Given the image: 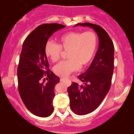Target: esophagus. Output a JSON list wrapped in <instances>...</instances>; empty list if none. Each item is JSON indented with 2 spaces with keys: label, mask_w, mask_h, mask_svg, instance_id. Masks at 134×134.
Wrapping results in <instances>:
<instances>
[{
  "label": "esophagus",
  "mask_w": 134,
  "mask_h": 134,
  "mask_svg": "<svg viewBox=\"0 0 134 134\" xmlns=\"http://www.w3.org/2000/svg\"><path fill=\"white\" fill-rule=\"evenodd\" d=\"M68 80L67 78H60V82H63V81H67Z\"/></svg>",
  "instance_id": "34e87169"
}]
</instances>
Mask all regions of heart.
Instances as JSON below:
<instances>
[{"label": "heart", "instance_id": "heart-1", "mask_svg": "<svg viewBox=\"0 0 134 134\" xmlns=\"http://www.w3.org/2000/svg\"><path fill=\"white\" fill-rule=\"evenodd\" d=\"M59 44L49 41L44 46V54L53 63L57 62L62 50L67 51V60H64L53 68L55 74L61 77L90 63L95 55L98 45V36L93 31H69L58 38Z\"/></svg>", "mask_w": 134, "mask_h": 134}]
</instances>
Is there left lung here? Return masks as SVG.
I'll return each mask as SVG.
<instances>
[{"label":"left lung","instance_id":"8db88e82","mask_svg":"<svg viewBox=\"0 0 134 134\" xmlns=\"http://www.w3.org/2000/svg\"><path fill=\"white\" fill-rule=\"evenodd\" d=\"M76 26L92 28L99 40L98 49L92 64L78 76L83 85L73 82L67 89L71 110L83 116L97 109L109 91L114 73V46L108 34L100 26L90 23H78L74 27Z\"/></svg>","mask_w":134,"mask_h":134}]
</instances>
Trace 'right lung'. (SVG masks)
<instances>
[{
    "instance_id": "add662e5",
    "label": "right lung",
    "mask_w": 134,
    "mask_h": 134,
    "mask_svg": "<svg viewBox=\"0 0 134 134\" xmlns=\"http://www.w3.org/2000/svg\"><path fill=\"white\" fill-rule=\"evenodd\" d=\"M64 27L58 23L42 24L29 34L23 44L17 70L18 92L28 110L39 117H48L54 111V88L60 82L59 77L48 70L44 46L55 31ZM44 75L49 80L42 83L40 80Z\"/></svg>"
}]
</instances>
